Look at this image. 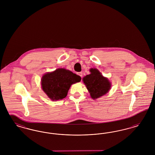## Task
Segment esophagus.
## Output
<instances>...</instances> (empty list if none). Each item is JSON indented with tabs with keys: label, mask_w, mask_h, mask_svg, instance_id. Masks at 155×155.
<instances>
[{
	"label": "esophagus",
	"mask_w": 155,
	"mask_h": 155,
	"mask_svg": "<svg viewBox=\"0 0 155 155\" xmlns=\"http://www.w3.org/2000/svg\"><path fill=\"white\" fill-rule=\"evenodd\" d=\"M78 74L81 77V78H82V72H80V73H78Z\"/></svg>",
	"instance_id": "34e87169"
}]
</instances>
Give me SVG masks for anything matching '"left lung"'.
Instances as JSON below:
<instances>
[{"label":"left lung","instance_id":"left-lung-1","mask_svg":"<svg viewBox=\"0 0 155 155\" xmlns=\"http://www.w3.org/2000/svg\"><path fill=\"white\" fill-rule=\"evenodd\" d=\"M91 74L82 78L84 83L88 90L91 97L96 99L106 94L110 89L111 83L103 77L96 68H91Z\"/></svg>","mask_w":155,"mask_h":155}]
</instances>
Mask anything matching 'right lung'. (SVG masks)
I'll list each match as a JSON object with an SVG mask.
<instances>
[{
  "mask_svg": "<svg viewBox=\"0 0 155 155\" xmlns=\"http://www.w3.org/2000/svg\"><path fill=\"white\" fill-rule=\"evenodd\" d=\"M80 76L64 68H58L44 74L41 79L42 88L52 101L66 97L71 85L81 81Z\"/></svg>",
  "mask_w": 155,
  "mask_h": 155,
  "instance_id": "obj_1",
  "label": "right lung"
}]
</instances>
